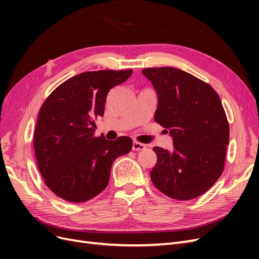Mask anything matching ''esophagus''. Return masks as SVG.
Instances as JSON below:
<instances>
[{"label": "esophagus", "instance_id": "esophagus-1", "mask_svg": "<svg viewBox=\"0 0 259 259\" xmlns=\"http://www.w3.org/2000/svg\"><path fill=\"white\" fill-rule=\"evenodd\" d=\"M145 148H146V146H145L144 144H140V143H138V142H134V143H133V147H132L133 150H135V151L144 150Z\"/></svg>", "mask_w": 259, "mask_h": 259}]
</instances>
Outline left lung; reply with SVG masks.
<instances>
[{
	"mask_svg": "<svg viewBox=\"0 0 259 259\" xmlns=\"http://www.w3.org/2000/svg\"><path fill=\"white\" fill-rule=\"evenodd\" d=\"M143 74L158 94L154 121L174 142L171 151L153 148L152 183L171 199L197 198L224 170L229 123L221 98L209 84L177 68H146Z\"/></svg>",
	"mask_w": 259,
	"mask_h": 259,
	"instance_id": "left-lung-1",
	"label": "left lung"
}]
</instances>
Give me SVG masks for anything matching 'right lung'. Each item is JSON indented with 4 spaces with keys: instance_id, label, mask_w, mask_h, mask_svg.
Here are the masks:
<instances>
[{
    "instance_id": "1",
    "label": "right lung",
    "mask_w": 259,
    "mask_h": 259,
    "mask_svg": "<svg viewBox=\"0 0 259 259\" xmlns=\"http://www.w3.org/2000/svg\"><path fill=\"white\" fill-rule=\"evenodd\" d=\"M133 70H99L70 77L45 99L33 135L37 167L57 197L82 203L96 197L109 183L113 161L126 154L133 140L95 136L109 91L126 81Z\"/></svg>"
}]
</instances>
